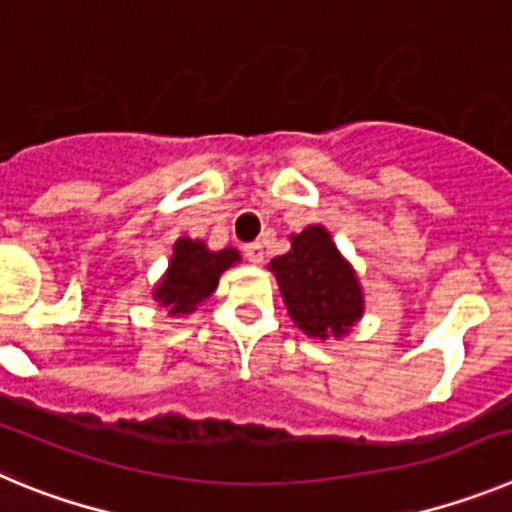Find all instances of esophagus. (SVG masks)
I'll list each match as a JSON object with an SVG mask.
<instances>
[{
	"label": "esophagus",
	"mask_w": 512,
	"mask_h": 512,
	"mask_svg": "<svg viewBox=\"0 0 512 512\" xmlns=\"http://www.w3.org/2000/svg\"><path fill=\"white\" fill-rule=\"evenodd\" d=\"M243 253H246V259L251 261V264H264L266 259V251L261 243H248V246H243Z\"/></svg>",
	"instance_id": "34e87169"
}]
</instances>
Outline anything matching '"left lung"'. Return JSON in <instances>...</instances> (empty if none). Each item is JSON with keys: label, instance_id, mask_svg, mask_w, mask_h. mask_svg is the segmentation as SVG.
<instances>
[{"label": "left lung", "instance_id": "1", "mask_svg": "<svg viewBox=\"0 0 512 512\" xmlns=\"http://www.w3.org/2000/svg\"><path fill=\"white\" fill-rule=\"evenodd\" d=\"M292 248L271 259L289 318L310 338H343L364 315V292L323 225L292 235Z\"/></svg>", "mask_w": 512, "mask_h": 512}]
</instances>
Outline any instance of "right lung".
I'll list each match as a JSON object with an SVG mask.
<instances>
[{
	"label": "right lung",
	"instance_id": "right-lung-1",
	"mask_svg": "<svg viewBox=\"0 0 512 512\" xmlns=\"http://www.w3.org/2000/svg\"><path fill=\"white\" fill-rule=\"evenodd\" d=\"M241 261L235 248L210 251L205 241L179 238L174 243L169 269L153 287V300L164 305L169 315H189L217 289L220 274Z\"/></svg>",
	"mask_w": 512,
	"mask_h": 512
}]
</instances>
